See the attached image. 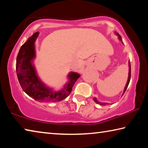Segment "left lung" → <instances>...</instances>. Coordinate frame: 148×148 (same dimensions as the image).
Returning <instances> with one entry per match:
<instances>
[{
  "label": "left lung",
  "mask_w": 148,
  "mask_h": 148,
  "mask_svg": "<svg viewBox=\"0 0 148 148\" xmlns=\"http://www.w3.org/2000/svg\"><path fill=\"white\" fill-rule=\"evenodd\" d=\"M116 34H117V36H119V38L121 40V36H120V35H119L118 33H116ZM131 64H130V62H129V78H128V80H127V84H126V86H125V87L123 94L125 93V91H126V89H127V87H128V86H129V82H130V79H131ZM93 100H94V101H95V102H96V103L99 104H101V105H106V104H107V103H101V102H99V101H97V100L96 99H95V98H94V99H93Z\"/></svg>",
  "instance_id": "left-lung-1"
}]
</instances>
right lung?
<instances>
[{
  "mask_svg": "<svg viewBox=\"0 0 148 148\" xmlns=\"http://www.w3.org/2000/svg\"><path fill=\"white\" fill-rule=\"evenodd\" d=\"M38 36V32L34 33L19 49L16 59L17 78L23 91L36 101L43 102L61 101L71 94L72 87L80 76L71 72L69 75V82L60 91H53L45 86L36 76L34 67L31 63L35 57L34 44Z\"/></svg>",
  "mask_w": 148,
  "mask_h": 148,
  "instance_id": "add662e5",
  "label": "right lung"
}]
</instances>
